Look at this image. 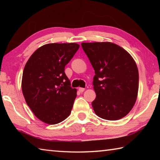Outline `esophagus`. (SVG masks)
I'll list each match as a JSON object with an SVG mask.
<instances>
[{
    "mask_svg": "<svg viewBox=\"0 0 160 160\" xmlns=\"http://www.w3.org/2000/svg\"><path fill=\"white\" fill-rule=\"evenodd\" d=\"M78 90H79L80 92L82 93V92H83L84 91H85V88H78Z\"/></svg>",
    "mask_w": 160,
    "mask_h": 160,
    "instance_id": "obj_1",
    "label": "esophagus"
}]
</instances>
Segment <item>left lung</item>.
I'll list each match as a JSON object with an SVG mask.
<instances>
[{
	"instance_id": "1",
	"label": "left lung",
	"mask_w": 160,
	"mask_h": 160,
	"mask_svg": "<svg viewBox=\"0 0 160 160\" xmlns=\"http://www.w3.org/2000/svg\"><path fill=\"white\" fill-rule=\"evenodd\" d=\"M95 72L96 98L92 103L99 117L116 121L132 109L138 97L139 74L128 52L112 42L82 43Z\"/></svg>"
}]
</instances>
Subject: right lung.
Returning <instances> with one entry per match:
<instances>
[{
    "label": "right lung",
    "mask_w": 160,
    "mask_h": 160,
    "mask_svg": "<svg viewBox=\"0 0 160 160\" xmlns=\"http://www.w3.org/2000/svg\"><path fill=\"white\" fill-rule=\"evenodd\" d=\"M79 47L76 43L47 44L27 62L22 90L32 112L44 123L57 124L71 113L77 90L70 87L64 70Z\"/></svg>",
    "instance_id": "obj_1"
}]
</instances>
